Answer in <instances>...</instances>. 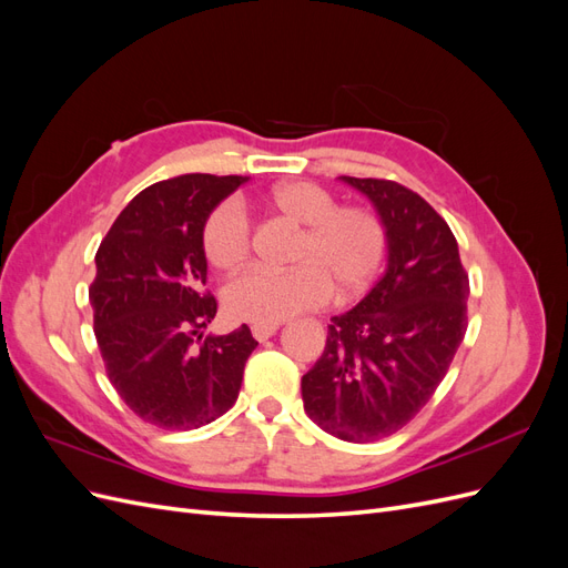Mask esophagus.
Returning <instances> with one entry per match:
<instances>
[{"mask_svg": "<svg viewBox=\"0 0 568 568\" xmlns=\"http://www.w3.org/2000/svg\"><path fill=\"white\" fill-rule=\"evenodd\" d=\"M280 326L277 324H253L251 326V334L257 338V341H267L270 336L277 334Z\"/></svg>", "mask_w": 568, "mask_h": 568, "instance_id": "34e87169", "label": "esophagus"}]
</instances>
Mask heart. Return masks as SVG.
<instances>
[{"label":"heart","instance_id":"obj_1","mask_svg":"<svg viewBox=\"0 0 568 568\" xmlns=\"http://www.w3.org/2000/svg\"><path fill=\"white\" fill-rule=\"evenodd\" d=\"M265 211L301 227L284 272L253 270L225 291L230 317L255 324L284 322L315 311L332 298L363 294L379 274L388 232L384 220L365 205H336L313 182H282L261 196ZM201 246L217 272L234 274L251 255V225L234 203H220L203 222Z\"/></svg>","mask_w":568,"mask_h":568}]
</instances>
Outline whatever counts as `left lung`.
<instances>
[{"instance_id":"8db88e82","label":"left lung","mask_w":568,"mask_h":568,"mask_svg":"<svg viewBox=\"0 0 568 568\" xmlns=\"http://www.w3.org/2000/svg\"><path fill=\"white\" fill-rule=\"evenodd\" d=\"M367 194L388 232L384 277L332 317L326 346L303 376L307 417L351 443L393 436L432 400L467 332L469 274L455 234L417 192L343 178Z\"/></svg>"}]
</instances>
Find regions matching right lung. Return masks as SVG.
I'll return each mask as SVG.
<instances>
[{
	"label": "right lung",
	"mask_w": 568,
	"mask_h": 568,
	"mask_svg": "<svg viewBox=\"0 0 568 568\" xmlns=\"http://www.w3.org/2000/svg\"><path fill=\"white\" fill-rule=\"evenodd\" d=\"M248 178L180 175L136 194L97 251L94 336L109 382L146 424L192 432L236 403L257 341L246 324L201 332L217 313L205 291L203 222Z\"/></svg>",
	"instance_id": "1"
}]
</instances>
